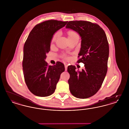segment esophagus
<instances>
[{
  "instance_id": "obj_1",
  "label": "esophagus",
  "mask_w": 129,
  "mask_h": 129,
  "mask_svg": "<svg viewBox=\"0 0 129 129\" xmlns=\"http://www.w3.org/2000/svg\"><path fill=\"white\" fill-rule=\"evenodd\" d=\"M65 71H67L68 68L67 64H65Z\"/></svg>"
}]
</instances>
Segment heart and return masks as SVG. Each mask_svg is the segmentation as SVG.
<instances>
[{"instance_id":"1","label":"heart","mask_w":129,"mask_h":129,"mask_svg":"<svg viewBox=\"0 0 129 129\" xmlns=\"http://www.w3.org/2000/svg\"><path fill=\"white\" fill-rule=\"evenodd\" d=\"M58 35H59V32H58L55 33V34L54 35V36H53L52 39V42H54L55 41L56 39L58 36ZM77 35H78V34L74 31H69L68 32V37L69 38L74 37V36H77Z\"/></svg>"}]
</instances>
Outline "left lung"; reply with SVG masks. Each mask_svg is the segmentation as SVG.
Instances as JSON below:
<instances>
[{"label":"left lung","instance_id":"8db88e82","mask_svg":"<svg viewBox=\"0 0 129 129\" xmlns=\"http://www.w3.org/2000/svg\"><path fill=\"white\" fill-rule=\"evenodd\" d=\"M66 28L76 32L80 36L81 44L78 62L84 64L85 69L76 71L70 65L67 71L72 94L76 98L86 99L98 92L107 71L109 45L104 30L97 24L85 21L68 22Z\"/></svg>","mask_w":129,"mask_h":129}]
</instances>
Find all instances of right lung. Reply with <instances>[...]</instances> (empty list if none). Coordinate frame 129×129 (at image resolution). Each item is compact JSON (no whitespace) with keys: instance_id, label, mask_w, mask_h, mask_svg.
<instances>
[{"instance_id":"1","label":"right lung","mask_w":129,"mask_h":129,"mask_svg":"<svg viewBox=\"0 0 129 129\" xmlns=\"http://www.w3.org/2000/svg\"><path fill=\"white\" fill-rule=\"evenodd\" d=\"M66 22L51 20L42 22L31 31L24 46L23 70L25 82L34 95L47 97L55 92L65 67L61 62L48 66L45 61L53 35Z\"/></svg>"}]
</instances>
